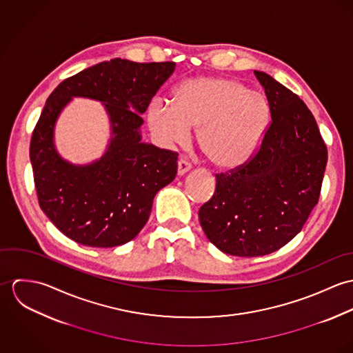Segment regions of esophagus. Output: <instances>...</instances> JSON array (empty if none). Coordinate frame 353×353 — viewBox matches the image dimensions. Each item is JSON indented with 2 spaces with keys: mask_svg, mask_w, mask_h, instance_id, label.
<instances>
[{
  "mask_svg": "<svg viewBox=\"0 0 353 353\" xmlns=\"http://www.w3.org/2000/svg\"><path fill=\"white\" fill-rule=\"evenodd\" d=\"M190 168H192V164H190L186 159H181V160L178 161V175H179V176L183 175V174H186Z\"/></svg>",
  "mask_w": 353,
  "mask_h": 353,
  "instance_id": "obj_1",
  "label": "esophagus"
}]
</instances>
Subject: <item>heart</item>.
<instances>
[{
    "instance_id": "heart-1",
    "label": "heart",
    "mask_w": 353,
    "mask_h": 353,
    "mask_svg": "<svg viewBox=\"0 0 353 353\" xmlns=\"http://www.w3.org/2000/svg\"><path fill=\"white\" fill-rule=\"evenodd\" d=\"M152 133L164 143L182 144L190 129L208 161L221 171L245 167L266 134L270 105L261 92L225 77H201L183 83L174 94L172 108L152 105Z\"/></svg>"
}]
</instances>
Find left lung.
Wrapping results in <instances>:
<instances>
[{
  "instance_id": "obj_1",
  "label": "left lung",
  "mask_w": 353,
  "mask_h": 353,
  "mask_svg": "<svg viewBox=\"0 0 353 353\" xmlns=\"http://www.w3.org/2000/svg\"><path fill=\"white\" fill-rule=\"evenodd\" d=\"M272 122L242 168L216 175L213 197L200 208L206 238L223 252L259 256L292 241L318 203L327 150L302 99L265 72L254 70Z\"/></svg>"
}]
</instances>
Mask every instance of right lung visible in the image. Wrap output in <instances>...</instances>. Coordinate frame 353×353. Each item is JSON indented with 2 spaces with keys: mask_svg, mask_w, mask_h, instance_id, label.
<instances>
[{
  "mask_svg": "<svg viewBox=\"0 0 353 353\" xmlns=\"http://www.w3.org/2000/svg\"><path fill=\"white\" fill-rule=\"evenodd\" d=\"M175 62L139 63L115 58L63 80L34 129L30 157L41 209L69 239L115 248L134 239L151 214L156 193L176 175L178 153L141 143L144 114ZM72 97L103 103L112 137L101 159L72 165L53 145L60 111Z\"/></svg>",
  "mask_w": 353,
  "mask_h": 353,
  "instance_id": "right-lung-1",
  "label": "right lung"
}]
</instances>
